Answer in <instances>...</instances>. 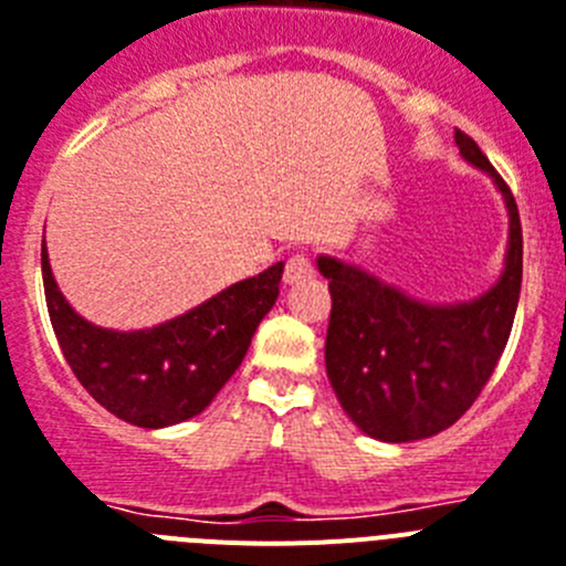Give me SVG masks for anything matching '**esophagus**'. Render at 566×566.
<instances>
[{
  "mask_svg": "<svg viewBox=\"0 0 566 566\" xmlns=\"http://www.w3.org/2000/svg\"><path fill=\"white\" fill-rule=\"evenodd\" d=\"M313 273H316V268H313L311 255H304V253L290 255L287 264H284V284L307 282V279H313Z\"/></svg>",
  "mask_w": 566,
  "mask_h": 566,
  "instance_id": "34e87169",
  "label": "esophagus"
}]
</instances>
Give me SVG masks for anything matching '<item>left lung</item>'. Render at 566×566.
Masks as SVG:
<instances>
[{
    "mask_svg": "<svg viewBox=\"0 0 566 566\" xmlns=\"http://www.w3.org/2000/svg\"><path fill=\"white\" fill-rule=\"evenodd\" d=\"M455 145L470 165L493 176L510 213L504 270L484 296L424 304L361 268L318 255L333 298L327 378L353 424L378 441L430 439L455 424L490 381L513 331L524 253L518 208L481 147L461 130Z\"/></svg>",
    "mask_w": 566,
    "mask_h": 566,
    "instance_id": "8db88e82",
    "label": "left lung"
}]
</instances>
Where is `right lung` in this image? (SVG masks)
Returning <instances> with one entry per match:
<instances>
[{
	"label": "right lung",
	"instance_id": "right-lung-1",
	"mask_svg": "<svg viewBox=\"0 0 566 566\" xmlns=\"http://www.w3.org/2000/svg\"><path fill=\"white\" fill-rule=\"evenodd\" d=\"M284 264L230 284L199 307L147 331H107L65 302L42 248V282L53 333L73 376L105 410L136 427H170L199 416L239 370L255 327L276 304Z\"/></svg>",
	"mask_w": 566,
	"mask_h": 566
}]
</instances>
